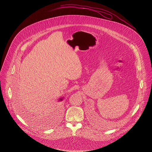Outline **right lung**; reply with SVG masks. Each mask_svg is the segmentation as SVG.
<instances>
[{
	"instance_id": "1",
	"label": "right lung",
	"mask_w": 152,
	"mask_h": 152,
	"mask_svg": "<svg viewBox=\"0 0 152 152\" xmlns=\"http://www.w3.org/2000/svg\"><path fill=\"white\" fill-rule=\"evenodd\" d=\"M63 100V97H60V98L58 99V102H60V101H62ZM60 105H58L59 107H60Z\"/></svg>"
}]
</instances>
